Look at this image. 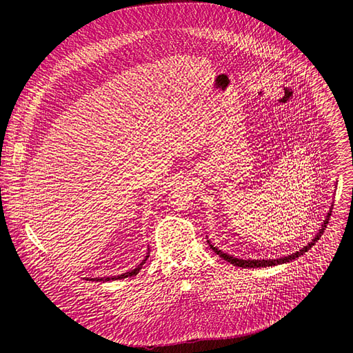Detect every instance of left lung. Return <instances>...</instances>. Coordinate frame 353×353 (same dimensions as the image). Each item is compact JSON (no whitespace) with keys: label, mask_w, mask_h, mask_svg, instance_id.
I'll return each mask as SVG.
<instances>
[{"label":"left lung","mask_w":353,"mask_h":353,"mask_svg":"<svg viewBox=\"0 0 353 353\" xmlns=\"http://www.w3.org/2000/svg\"><path fill=\"white\" fill-rule=\"evenodd\" d=\"M330 216H331V211L328 212V215H327V218H325V221H324V223L321 225V229H320V232L317 233V236L307 244V245H305L303 248H300L299 251H296V253H292V254H289V256H286V257H282V259H276V260H240V259H234V257H232V256H229V254H226V253H223L222 250H219L218 247H214L210 241V245H211V248L215 251V253L219 256V257H222L223 260H226L228 263H230V264H233V265H236V267H241V268H260V267H272V265H278V264H283V263H289V261H292V260H296L297 257H300V256H303L307 250H310L314 244H316V241L321 237V234H323V232L325 230V228H327V225H328V221H330Z\"/></svg>","instance_id":"8db88e82"}]
</instances>
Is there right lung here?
Masks as SVG:
<instances>
[{
	"label": "right lung",
	"instance_id": "1",
	"mask_svg": "<svg viewBox=\"0 0 353 353\" xmlns=\"http://www.w3.org/2000/svg\"><path fill=\"white\" fill-rule=\"evenodd\" d=\"M148 257H149V253H148V256L145 257V260L135 268V270H132V271H130V272H125V274H121V275H116V276H103V278H92V279H89V281H96V282H106V281H116V279H123V278H127V276H134V275H137L139 271H141V268H142V265L145 264V261L148 260Z\"/></svg>",
	"mask_w": 353,
	"mask_h": 353
}]
</instances>
